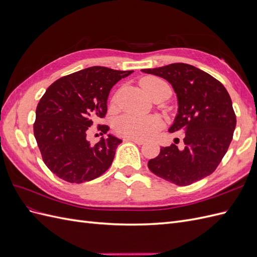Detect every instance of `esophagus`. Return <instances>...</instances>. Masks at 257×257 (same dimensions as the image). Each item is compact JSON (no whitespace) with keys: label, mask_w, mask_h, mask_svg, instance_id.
<instances>
[{"label":"esophagus","mask_w":257,"mask_h":257,"mask_svg":"<svg viewBox=\"0 0 257 257\" xmlns=\"http://www.w3.org/2000/svg\"><path fill=\"white\" fill-rule=\"evenodd\" d=\"M124 141L125 142H132V143H135L137 145H144L145 141L144 139H138V138H131V137H125L124 138Z\"/></svg>","instance_id":"34e87169"}]
</instances>
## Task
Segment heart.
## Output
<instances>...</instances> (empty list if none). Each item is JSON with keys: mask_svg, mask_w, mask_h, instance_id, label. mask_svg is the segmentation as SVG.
Here are the masks:
<instances>
[{"mask_svg": "<svg viewBox=\"0 0 257 257\" xmlns=\"http://www.w3.org/2000/svg\"><path fill=\"white\" fill-rule=\"evenodd\" d=\"M141 85L148 95L151 96L153 93L166 83L157 78V77H145L141 80ZM163 123L160 118L154 115L137 116L132 114L122 115L115 121V130L124 137L146 139L152 137L159 130H161Z\"/></svg>", "mask_w": 257, "mask_h": 257, "instance_id": "b5f03b06", "label": "heart"}]
</instances>
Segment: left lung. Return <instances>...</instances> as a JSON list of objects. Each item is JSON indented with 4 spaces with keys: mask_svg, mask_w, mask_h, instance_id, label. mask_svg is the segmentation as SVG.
Returning a JSON list of instances; mask_svg holds the SVG:
<instances>
[{
    "mask_svg": "<svg viewBox=\"0 0 257 257\" xmlns=\"http://www.w3.org/2000/svg\"><path fill=\"white\" fill-rule=\"evenodd\" d=\"M166 79L178 98V113L170 133H185L183 149L161 148L148 162L151 172L177 185H189L211 175L234 135L236 114L227 90L211 75L185 63L142 69Z\"/></svg>",
    "mask_w": 257,
    "mask_h": 257,
    "instance_id": "left-lung-1",
    "label": "left lung"
}]
</instances>
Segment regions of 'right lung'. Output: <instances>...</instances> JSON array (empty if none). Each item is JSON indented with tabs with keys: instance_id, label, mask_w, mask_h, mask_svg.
Here are the masks:
<instances>
[{
	"instance_id": "add662e5",
	"label": "right lung",
	"mask_w": 257,
	"mask_h": 257,
	"mask_svg": "<svg viewBox=\"0 0 257 257\" xmlns=\"http://www.w3.org/2000/svg\"><path fill=\"white\" fill-rule=\"evenodd\" d=\"M134 71L92 66L62 77L46 90L36 108L34 136L51 172L71 183L91 181L110 167L122 143L112 135L91 145L87 132L104 118L113 85ZM106 134L108 125H98Z\"/></svg>"
}]
</instances>
